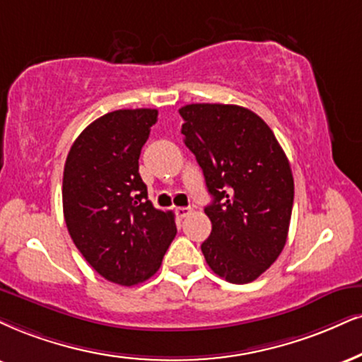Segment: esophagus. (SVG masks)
Here are the masks:
<instances>
[{
	"label": "esophagus",
	"mask_w": 362,
	"mask_h": 362,
	"mask_svg": "<svg viewBox=\"0 0 362 362\" xmlns=\"http://www.w3.org/2000/svg\"><path fill=\"white\" fill-rule=\"evenodd\" d=\"M191 215V208H176V216L177 218H186Z\"/></svg>",
	"instance_id": "1"
}]
</instances>
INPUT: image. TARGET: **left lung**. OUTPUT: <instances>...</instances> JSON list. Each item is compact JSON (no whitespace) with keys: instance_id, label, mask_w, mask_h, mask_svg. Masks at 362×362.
<instances>
[{"instance_id":"1","label":"left lung","mask_w":362,"mask_h":362,"mask_svg":"<svg viewBox=\"0 0 362 362\" xmlns=\"http://www.w3.org/2000/svg\"><path fill=\"white\" fill-rule=\"evenodd\" d=\"M180 114L185 144L213 196L204 208L211 220L204 260L231 284L253 282L287 242L293 206L287 156L263 119L245 107L189 104Z\"/></svg>"}]
</instances>
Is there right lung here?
<instances>
[{
  "label": "right lung",
  "instance_id": "obj_1",
  "mask_svg": "<svg viewBox=\"0 0 362 362\" xmlns=\"http://www.w3.org/2000/svg\"><path fill=\"white\" fill-rule=\"evenodd\" d=\"M156 109L114 110L75 139L64 169V216L75 247L110 282L136 285L159 270L176 236L173 211L156 209L139 156Z\"/></svg>",
  "mask_w": 362,
  "mask_h": 362
}]
</instances>
